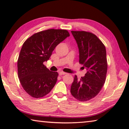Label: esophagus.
<instances>
[{"instance_id": "1", "label": "esophagus", "mask_w": 129, "mask_h": 129, "mask_svg": "<svg viewBox=\"0 0 129 129\" xmlns=\"http://www.w3.org/2000/svg\"><path fill=\"white\" fill-rule=\"evenodd\" d=\"M67 73L64 72H59V75L60 76H62V75H66Z\"/></svg>"}]
</instances>
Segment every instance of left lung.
Returning <instances> with one entry per match:
<instances>
[{
	"label": "left lung",
	"mask_w": 129,
	"mask_h": 129,
	"mask_svg": "<svg viewBox=\"0 0 129 129\" xmlns=\"http://www.w3.org/2000/svg\"><path fill=\"white\" fill-rule=\"evenodd\" d=\"M79 51V62L87 72L80 80L75 75L71 93L80 101L95 97L106 80L108 69L106 48L102 41L91 32L72 30Z\"/></svg>",
	"instance_id": "obj_1"
}]
</instances>
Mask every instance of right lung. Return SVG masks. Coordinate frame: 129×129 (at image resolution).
<instances>
[{
    "label": "right lung",
    "mask_w": 129,
    "mask_h": 129,
    "mask_svg": "<svg viewBox=\"0 0 129 129\" xmlns=\"http://www.w3.org/2000/svg\"><path fill=\"white\" fill-rule=\"evenodd\" d=\"M70 35L64 29H50L34 34L24 43L17 60L21 86L32 97L41 98L55 85L58 74L44 65L58 44Z\"/></svg>",
    "instance_id": "add662e5"
}]
</instances>
